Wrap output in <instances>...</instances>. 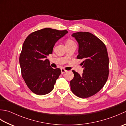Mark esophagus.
<instances>
[{
	"instance_id": "esophagus-1",
	"label": "esophagus",
	"mask_w": 126,
	"mask_h": 126,
	"mask_svg": "<svg viewBox=\"0 0 126 126\" xmlns=\"http://www.w3.org/2000/svg\"><path fill=\"white\" fill-rule=\"evenodd\" d=\"M65 72H66V70H65V69H61V74H63L64 73H65Z\"/></svg>"
}]
</instances>
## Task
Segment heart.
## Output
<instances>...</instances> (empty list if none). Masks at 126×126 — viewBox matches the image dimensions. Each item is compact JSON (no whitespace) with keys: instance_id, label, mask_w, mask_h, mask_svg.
<instances>
[{"instance_id":"obj_1","label":"heart","mask_w":126,"mask_h":126,"mask_svg":"<svg viewBox=\"0 0 126 126\" xmlns=\"http://www.w3.org/2000/svg\"><path fill=\"white\" fill-rule=\"evenodd\" d=\"M74 42L71 41V40H68L67 42H66V44H71V43H73Z\"/></svg>"}]
</instances>
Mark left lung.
Wrapping results in <instances>:
<instances>
[{
  "instance_id": "left-lung-1",
  "label": "left lung",
  "mask_w": 126,
  "mask_h": 126,
  "mask_svg": "<svg viewBox=\"0 0 126 126\" xmlns=\"http://www.w3.org/2000/svg\"><path fill=\"white\" fill-rule=\"evenodd\" d=\"M79 44L77 58L83 59L82 75L73 70L74 77L70 81L73 93L81 98L90 97L98 92L107 81L109 58L103 43L93 34L79 32L72 34Z\"/></svg>"
}]
</instances>
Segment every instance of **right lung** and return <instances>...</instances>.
Instances as JSON below:
<instances>
[{
	"mask_svg": "<svg viewBox=\"0 0 126 126\" xmlns=\"http://www.w3.org/2000/svg\"><path fill=\"white\" fill-rule=\"evenodd\" d=\"M68 33L66 30L45 28L31 33L24 42L19 57L22 75L36 94H47L54 88L61 71L51 67L47 56L52 53L56 43Z\"/></svg>",
	"mask_w": 126,
	"mask_h": 126,
	"instance_id": "obj_1",
	"label": "right lung"
}]
</instances>
